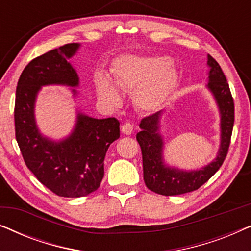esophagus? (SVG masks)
I'll return each instance as SVG.
<instances>
[{
  "label": "esophagus",
  "mask_w": 251,
  "mask_h": 251,
  "mask_svg": "<svg viewBox=\"0 0 251 251\" xmlns=\"http://www.w3.org/2000/svg\"><path fill=\"white\" fill-rule=\"evenodd\" d=\"M121 131L125 133V135H131L133 131V126L130 122H125L121 126Z\"/></svg>",
  "instance_id": "1"
}]
</instances>
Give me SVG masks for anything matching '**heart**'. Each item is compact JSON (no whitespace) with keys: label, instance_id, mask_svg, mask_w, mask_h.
<instances>
[{"label":"heart","instance_id":"1","mask_svg":"<svg viewBox=\"0 0 251 251\" xmlns=\"http://www.w3.org/2000/svg\"><path fill=\"white\" fill-rule=\"evenodd\" d=\"M161 57H123L116 61L113 76L119 88L133 90V100L140 109L156 108L173 89L176 73L167 66ZM97 92L102 100L118 104L120 94L108 78L100 76L96 81Z\"/></svg>","mask_w":251,"mask_h":251}]
</instances>
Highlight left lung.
<instances>
[{
    "mask_svg": "<svg viewBox=\"0 0 251 251\" xmlns=\"http://www.w3.org/2000/svg\"><path fill=\"white\" fill-rule=\"evenodd\" d=\"M208 65L210 67L208 88L221 113L222 133L218 155L200 170L184 171L168 167L163 162V140L157 132L161 112L142 119L139 125L142 131L137 133L136 138L142 149L144 181L151 191L157 194L170 197L198 190L217 173L227 155L234 125V101L221 66L210 54H208Z\"/></svg>",
    "mask_w": 251,
    "mask_h": 251,
    "instance_id": "obj_1",
    "label": "left lung"
}]
</instances>
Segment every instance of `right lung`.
I'll return each instance as SVG.
<instances>
[{"mask_svg": "<svg viewBox=\"0 0 251 251\" xmlns=\"http://www.w3.org/2000/svg\"><path fill=\"white\" fill-rule=\"evenodd\" d=\"M78 47L68 43L34 58L24 68L16 90V139L24 161L40 183L64 198L85 197L97 190L104 177L106 152L120 137L115 118L94 119L82 113L66 139L52 142L39 132L34 118L37 92L48 84L77 87V73L68 59Z\"/></svg>", "mask_w": 251, "mask_h": 251, "instance_id": "obj_1", "label": "right lung"}]
</instances>
